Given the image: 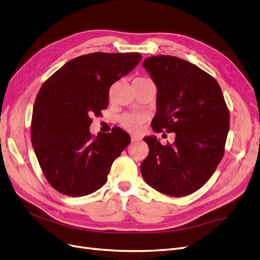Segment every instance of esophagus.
Masks as SVG:
<instances>
[{"label": "esophagus", "instance_id": "1", "mask_svg": "<svg viewBox=\"0 0 260 260\" xmlns=\"http://www.w3.org/2000/svg\"><path fill=\"white\" fill-rule=\"evenodd\" d=\"M131 139H132V142H138L141 140V137L137 136V135H132Z\"/></svg>", "mask_w": 260, "mask_h": 260}]
</instances>
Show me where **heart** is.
<instances>
[{
    "mask_svg": "<svg viewBox=\"0 0 260 260\" xmlns=\"http://www.w3.org/2000/svg\"><path fill=\"white\" fill-rule=\"evenodd\" d=\"M148 80L149 79L147 78L139 77V78H136L134 81H148ZM143 121H145V117L137 113H125L120 118V123L122 124V126L129 132H137L141 126Z\"/></svg>",
    "mask_w": 260,
    "mask_h": 260,
    "instance_id": "heart-1",
    "label": "heart"
}]
</instances>
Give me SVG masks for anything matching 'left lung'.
Segmentation results:
<instances>
[{
    "label": "left lung",
    "mask_w": 260,
    "mask_h": 260,
    "mask_svg": "<svg viewBox=\"0 0 260 260\" xmlns=\"http://www.w3.org/2000/svg\"><path fill=\"white\" fill-rule=\"evenodd\" d=\"M142 66L157 89L154 132L175 133L172 145L143 138L149 154L140 170L147 183L172 197L207 183L224 155L229 111L217 81L198 66L171 55L150 56Z\"/></svg>",
    "instance_id": "left-lung-1"
}]
</instances>
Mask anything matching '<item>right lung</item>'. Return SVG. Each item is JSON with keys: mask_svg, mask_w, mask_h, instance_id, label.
I'll return each mask as SVG.
<instances>
[{"mask_svg": "<svg viewBox=\"0 0 260 260\" xmlns=\"http://www.w3.org/2000/svg\"><path fill=\"white\" fill-rule=\"evenodd\" d=\"M140 61L138 52L84 54L65 63L42 85L33 107L32 146L57 191L80 197L106 183L131 137L120 127L92 137L91 118L107 108L112 83Z\"/></svg>", "mask_w": 260, "mask_h": 260, "instance_id": "right-lung-1", "label": "right lung"}]
</instances>
